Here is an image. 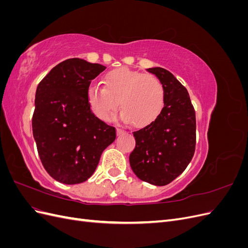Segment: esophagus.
Listing matches in <instances>:
<instances>
[{"label":"esophagus","instance_id":"34e87169","mask_svg":"<svg viewBox=\"0 0 248 248\" xmlns=\"http://www.w3.org/2000/svg\"><path fill=\"white\" fill-rule=\"evenodd\" d=\"M123 132H124V130L121 129V128H118V129H117V133H118V134H121V133H123Z\"/></svg>","mask_w":248,"mask_h":248}]
</instances>
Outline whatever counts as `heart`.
<instances>
[{"mask_svg": "<svg viewBox=\"0 0 248 248\" xmlns=\"http://www.w3.org/2000/svg\"><path fill=\"white\" fill-rule=\"evenodd\" d=\"M104 87L90 85L87 101L93 114L102 121L110 118L119 106L121 118L136 127H144L154 122L160 115L166 100L162 82L152 74L121 67L108 72Z\"/></svg>", "mask_w": 248, "mask_h": 248, "instance_id": "b5f03b06", "label": "heart"}]
</instances>
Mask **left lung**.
Returning <instances> with one entry per match:
<instances>
[{
  "label": "left lung",
  "instance_id": "1",
  "mask_svg": "<svg viewBox=\"0 0 248 248\" xmlns=\"http://www.w3.org/2000/svg\"><path fill=\"white\" fill-rule=\"evenodd\" d=\"M162 82L164 106L154 122L133 132L136 148L129 156L137 177L156 186L170 183L184 171L196 150V111L186 88L161 67L147 69Z\"/></svg>",
  "mask_w": 248,
  "mask_h": 248
}]
</instances>
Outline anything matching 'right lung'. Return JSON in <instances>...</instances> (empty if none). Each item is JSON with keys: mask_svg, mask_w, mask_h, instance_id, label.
Returning a JSON list of instances; mask_svg holds the SVG:
<instances>
[{"mask_svg": "<svg viewBox=\"0 0 248 248\" xmlns=\"http://www.w3.org/2000/svg\"><path fill=\"white\" fill-rule=\"evenodd\" d=\"M107 67L73 58L55 66L36 90L33 136L48 175L63 184L87 181L103 150L116 140L115 127L90 109L87 90Z\"/></svg>", "mask_w": 248, "mask_h": 248, "instance_id": "right-lung-1", "label": "right lung"}]
</instances>
